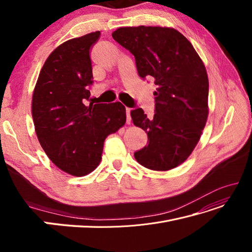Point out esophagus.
Segmentation results:
<instances>
[{"label":"esophagus","mask_w":252,"mask_h":252,"mask_svg":"<svg viewBox=\"0 0 252 252\" xmlns=\"http://www.w3.org/2000/svg\"><path fill=\"white\" fill-rule=\"evenodd\" d=\"M130 109L129 108H127L126 109V117H127V119H126V122H127V124H130V122H131V116H130Z\"/></svg>","instance_id":"obj_1"}]
</instances>
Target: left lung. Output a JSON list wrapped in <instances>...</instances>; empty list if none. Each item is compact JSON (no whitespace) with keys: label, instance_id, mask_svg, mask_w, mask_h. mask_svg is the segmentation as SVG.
Masks as SVG:
<instances>
[{"label":"left lung","instance_id":"left-lung-1","mask_svg":"<svg viewBox=\"0 0 252 252\" xmlns=\"http://www.w3.org/2000/svg\"><path fill=\"white\" fill-rule=\"evenodd\" d=\"M112 37L134 56L140 77L154 78L157 85L154 118L142 108L130 113L149 140L134 158L151 170L173 169L191 155L207 122L209 82L203 61L172 27H120Z\"/></svg>","mask_w":252,"mask_h":252}]
</instances>
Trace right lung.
<instances>
[{"mask_svg": "<svg viewBox=\"0 0 252 252\" xmlns=\"http://www.w3.org/2000/svg\"><path fill=\"white\" fill-rule=\"evenodd\" d=\"M94 32L68 40L53 50L40 71L32 94L37 139L51 162L74 177L100 165L106 138L126 123L121 102L94 104L90 50L100 39Z\"/></svg>", "mask_w": 252, "mask_h": 252, "instance_id": "1", "label": "right lung"}]
</instances>
